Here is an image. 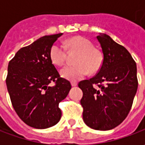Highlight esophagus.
I'll use <instances>...</instances> for the list:
<instances>
[{
	"instance_id": "obj_1",
	"label": "esophagus",
	"mask_w": 145,
	"mask_h": 145,
	"mask_svg": "<svg viewBox=\"0 0 145 145\" xmlns=\"http://www.w3.org/2000/svg\"><path fill=\"white\" fill-rule=\"evenodd\" d=\"M71 85H72V86H77V83L76 81H72L71 82Z\"/></svg>"
}]
</instances>
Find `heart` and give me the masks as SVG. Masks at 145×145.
<instances>
[{
    "mask_svg": "<svg viewBox=\"0 0 145 145\" xmlns=\"http://www.w3.org/2000/svg\"><path fill=\"white\" fill-rule=\"evenodd\" d=\"M67 47L70 52H77L79 56L76 58L74 66H67L61 70L63 77L70 81H78L89 74L96 73L103 66L102 54L94 48L89 39L84 37L72 38L64 44L56 42L50 48L49 56L53 64L63 66L67 59Z\"/></svg>",
    "mask_w": 145,
    "mask_h": 145,
    "instance_id": "obj_1",
    "label": "heart"
}]
</instances>
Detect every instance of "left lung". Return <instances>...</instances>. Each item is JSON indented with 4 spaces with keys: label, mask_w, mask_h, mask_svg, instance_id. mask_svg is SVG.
I'll return each instance as SVG.
<instances>
[{
    "label": "left lung",
    "mask_w": 145,
    "mask_h": 145,
    "mask_svg": "<svg viewBox=\"0 0 145 145\" xmlns=\"http://www.w3.org/2000/svg\"><path fill=\"white\" fill-rule=\"evenodd\" d=\"M103 53L101 69L78 83L83 120L94 130L113 129L125 120L137 93V64L123 46L107 35L97 36Z\"/></svg>",
    "instance_id": "8db88e82"
}]
</instances>
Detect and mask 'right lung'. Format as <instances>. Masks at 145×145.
Masks as SVG:
<instances>
[{"label": "right lung", "instance_id": "right-lung-1", "mask_svg": "<svg viewBox=\"0 0 145 145\" xmlns=\"http://www.w3.org/2000/svg\"><path fill=\"white\" fill-rule=\"evenodd\" d=\"M62 33L46 35L22 48L8 65L6 86L14 110L25 124L44 129L61 118L59 103L72 88L50 59V48ZM52 82L55 85L50 86Z\"/></svg>", "mask_w": 145, "mask_h": 145}]
</instances>
